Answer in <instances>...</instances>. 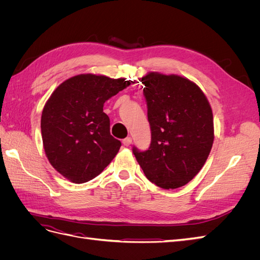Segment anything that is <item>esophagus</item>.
Returning a JSON list of instances; mask_svg holds the SVG:
<instances>
[{"label":"esophagus","mask_w":260,"mask_h":260,"mask_svg":"<svg viewBox=\"0 0 260 260\" xmlns=\"http://www.w3.org/2000/svg\"><path fill=\"white\" fill-rule=\"evenodd\" d=\"M131 143H132V139H131L130 137H128V138H125V139L122 140V144H123L124 146H129Z\"/></svg>","instance_id":"obj_1"}]
</instances>
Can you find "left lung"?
Masks as SVG:
<instances>
[{
    "instance_id": "8db88e82",
    "label": "left lung",
    "mask_w": 260,
    "mask_h": 260,
    "mask_svg": "<svg viewBox=\"0 0 260 260\" xmlns=\"http://www.w3.org/2000/svg\"><path fill=\"white\" fill-rule=\"evenodd\" d=\"M152 141L133 147L146 178L161 188H178L199 174L214 143V117L200 86L178 75L148 73L141 79Z\"/></svg>"
}]
</instances>
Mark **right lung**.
<instances>
[{"instance_id": "1", "label": "right lung", "mask_w": 260, "mask_h": 260, "mask_svg": "<svg viewBox=\"0 0 260 260\" xmlns=\"http://www.w3.org/2000/svg\"><path fill=\"white\" fill-rule=\"evenodd\" d=\"M133 81L82 74L60 83L41 116L45 155L59 174L84 183L107 167L121 146L111 136L104 103Z\"/></svg>"}]
</instances>
